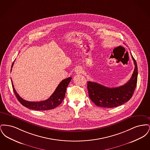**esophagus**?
I'll return each instance as SVG.
<instances>
[{
	"instance_id": "obj_1",
	"label": "esophagus",
	"mask_w": 150,
	"mask_h": 150,
	"mask_svg": "<svg viewBox=\"0 0 150 150\" xmlns=\"http://www.w3.org/2000/svg\"><path fill=\"white\" fill-rule=\"evenodd\" d=\"M75 72L77 74H81L83 72V70L81 67H77L76 69H75Z\"/></svg>"
}]
</instances>
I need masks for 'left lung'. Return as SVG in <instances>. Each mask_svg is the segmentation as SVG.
<instances>
[{
    "label": "left lung",
    "instance_id": "obj_1",
    "mask_svg": "<svg viewBox=\"0 0 150 150\" xmlns=\"http://www.w3.org/2000/svg\"><path fill=\"white\" fill-rule=\"evenodd\" d=\"M135 65L131 78L123 86L108 88L91 81L87 83L90 99L97 106L112 108L120 106L130 100L136 89L137 83L138 68L136 60L132 56Z\"/></svg>",
    "mask_w": 150,
    "mask_h": 150
}]
</instances>
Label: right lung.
Instances as JSON below:
<instances>
[{
	"mask_svg": "<svg viewBox=\"0 0 150 150\" xmlns=\"http://www.w3.org/2000/svg\"><path fill=\"white\" fill-rule=\"evenodd\" d=\"M13 64L14 62L12 64V67L13 66ZM71 79V77H69L63 80L57 86V88L54 91V93L51 95L48 99L40 102H30L22 99L16 91L12 80L11 82L16 97L23 106L34 110L45 111L54 108L62 103L65 96L66 88L70 83Z\"/></svg>",
	"mask_w": 150,
	"mask_h": 150,
	"instance_id": "right-lung-1",
	"label": "right lung"
}]
</instances>
